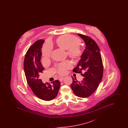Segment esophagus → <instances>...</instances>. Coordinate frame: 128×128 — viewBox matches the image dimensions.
I'll list each match as a JSON object with an SVG mask.
<instances>
[{
    "instance_id": "obj_1",
    "label": "esophagus",
    "mask_w": 128,
    "mask_h": 128,
    "mask_svg": "<svg viewBox=\"0 0 128 128\" xmlns=\"http://www.w3.org/2000/svg\"><path fill=\"white\" fill-rule=\"evenodd\" d=\"M63 80H64V78H63V77H61V78H60L59 79V80H60V82H62Z\"/></svg>"
}]
</instances>
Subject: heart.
<instances>
[{
    "mask_svg": "<svg viewBox=\"0 0 128 128\" xmlns=\"http://www.w3.org/2000/svg\"><path fill=\"white\" fill-rule=\"evenodd\" d=\"M80 41L76 37L70 34H64L58 37L56 44L60 48L67 50L68 56L73 60H79L82 54V48L80 46ZM51 46L49 45L45 46L42 50V55L44 60H47L50 56ZM71 64L66 61L59 65L56 68V71L59 75H63L66 73L68 69L70 68Z\"/></svg>",
    "mask_w": 128,
    "mask_h": 128,
    "instance_id": "obj_1",
    "label": "heart"
}]
</instances>
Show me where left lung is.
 <instances>
[{"label":"left lung","mask_w":128,"mask_h":128,"mask_svg":"<svg viewBox=\"0 0 128 128\" xmlns=\"http://www.w3.org/2000/svg\"><path fill=\"white\" fill-rule=\"evenodd\" d=\"M84 41L86 47L73 72L81 73L84 77L81 82L72 77L70 87L79 98L89 97L96 91L103 75V65L98 44L90 37L78 34ZM85 72L82 74V71Z\"/></svg>","instance_id":"1"}]
</instances>
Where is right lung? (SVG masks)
<instances>
[{
  "label": "right lung",
  "instance_id": "right-lung-1",
  "mask_svg": "<svg viewBox=\"0 0 128 128\" xmlns=\"http://www.w3.org/2000/svg\"><path fill=\"white\" fill-rule=\"evenodd\" d=\"M44 41L38 40L34 43L26 52L24 66L25 75L28 84L34 94L45 101H50L58 95L60 83L58 80L43 83L40 75L44 68L41 64V48Z\"/></svg>",
  "mask_w": 128,
  "mask_h": 128
}]
</instances>
